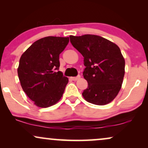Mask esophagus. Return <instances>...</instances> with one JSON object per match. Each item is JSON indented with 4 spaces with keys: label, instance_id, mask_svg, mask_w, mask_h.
Instances as JSON below:
<instances>
[{
    "label": "esophagus",
    "instance_id": "34e87169",
    "mask_svg": "<svg viewBox=\"0 0 148 148\" xmlns=\"http://www.w3.org/2000/svg\"><path fill=\"white\" fill-rule=\"evenodd\" d=\"M80 78H81V76L79 75V76H76V77H72L71 79H72V81H77V80L80 79Z\"/></svg>",
    "mask_w": 148,
    "mask_h": 148
}]
</instances>
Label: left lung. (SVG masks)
Returning a JSON list of instances; mask_svg holds the SVG:
<instances>
[{
  "instance_id": "8db88e82",
  "label": "left lung",
  "mask_w": 148,
  "mask_h": 148,
  "mask_svg": "<svg viewBox=\"0 0 148 148\" xmlns=\"http://www.w3.org/2000/svg\"><path fill=\"white\" fill-rule=\"evenodd\" d=\"M70 42L84 58L83 75L88 86L82 95L88 102L106 105L111 102L121 89L125 61L118 46L94 35H70Z\"/></svg>"
}]
</instances>
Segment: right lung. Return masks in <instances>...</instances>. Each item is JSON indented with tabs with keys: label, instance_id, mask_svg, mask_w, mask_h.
Returning a JSON list of instances; mask_svg holds the SVG:
<instances>
[{
	"label": "right lung",
	"instance_id": "obj_1",
	"mask_svg": "<svg viewBox=\"0 0 148 148\" xmlns=\"http://www.w3.org/2000/svg\"><path fill=\"white\" fill-rule=\"evenodd\" d=\"M68 42L69 37H43L20 58L17 72L22 89L37 106H51L62 97L68 78L54 70L59 69V55Z\"/></svg>",
	"mask_w": 148,
	"mask_h": 148
}]
</instances>
